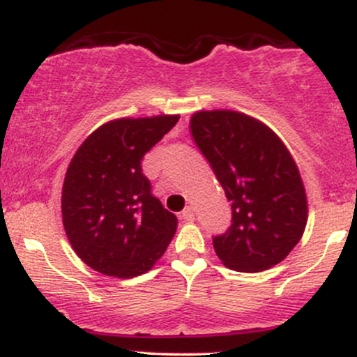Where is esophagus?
I'll return each mask as SVG.
<instances>
[{"label":"esophagus","mask_w":357,"mask_h":357,"mask_svg":"<svg viewBox=\"0 0 357 357\" xmlns=\"http://www.w3.org/2000/svg\"><path fill=\"white\" fill-rule=\"evenodd\" d=\"M181 218L184 220V221H195V213H192V208L191 206H188V208H184V211L181 213Z\"/></svg>","instance_id":"esophagus-1"}]
</instances>
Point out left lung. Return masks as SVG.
I'll return each instance as SVG.
<instances>
[{
	"instance_id": "left-lung-1",
	"label": "left lung",
	"mask_w": 357,
	"mask_h": 357,
	"mask_svg": "<svg viewBox=\"0 0 357 357\" xmlns=\"http://www.w3.org/2000/svg\"><path fill=\"white\" fill-rule=\"evenodd\" d=\"M190 129L231 203V227L213 236L216 255L236 272L280 264L307 225L305 188L289 149L270 127L235 110H199Z\"/></svg>"
}]
</instances>
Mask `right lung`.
<instances>
[{
    "mask_svg": "<svg viewBox=\"0 0 357 357\" xmlns=\"http://www.w3.org/2000/svg\"><path fill=\"white\" fill-rule=\"evenodd\" d=\"M179 116L116 119L82 142L61 190V220L72 248L109 277L146 273L173 240L178 218L151 192L141 161Z\"/></svg>",
    "mask_w": 357,
    "mask_h": 357,
    "instance_id": "right-lung-1",
    "label": "right lung"
}]
</instances>
